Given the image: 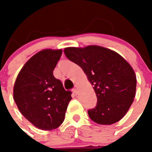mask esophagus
<instances>
[{
	"mask_svg": "<svg viewBox=\"0 0 152 152\" xmlns=\"http://www.w3.org/2000/svg\"><path fill=\"white\" fill-rule=\"evenodd\" d=\"M73 92H74V93H76V94H78V86H75L74 89H73Z\"/></svg>",
	"mask_w": 152,
	"mask_h": 152,
	"instance_id": "esophagus-1",
	"label": "esophagus"
}]
</instances>
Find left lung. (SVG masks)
<instances>
[{
  "label": "left lung",
  "instance_id": "8db88e82",
  "mask_svg": "<svg viewBox=\"0 0 152 152\" xmlns=\"http://www.w3.org/2000/svg\"><path fill=\"white\" fill-rule=\"evenodd\" d=\"M67 59L82 67L93 86L97 105L87 111L98 124L110 125L126 114L135 96L134 70L119 53L99 45L64 49Z\"/></svg>",
  "mask_w": 152,
  "mask_h": 152
}]
</instances>
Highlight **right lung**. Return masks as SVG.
Masks as SVG:
<instances>
[{
	"label": "right lung",
	"instance_id": "obj_1",
	"mask_svg": "<svg viewBox=\"0 0 152 152\" xmlns=\"http://www.w3.org/2000/svg\"><path fill=\"white\" fill-rule=\"evenodd\" d=\"M62 49H44L30 58L18 73L13 98L23 115L42 130L58 128L64 121L71 92L53 76Z\"/></svg>",
	"mask_w": 152,
	"mask_h": 152
}]
</instances>
